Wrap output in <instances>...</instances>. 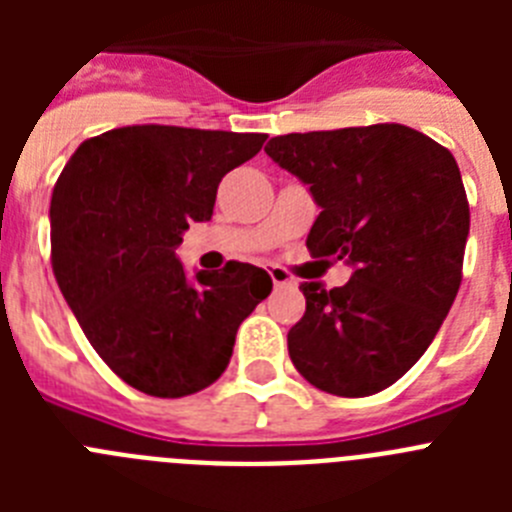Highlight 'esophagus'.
Listing matches in <instances>:
<instances>
[{
    "label": "esophagus",
    "mask_w": 512,
    "mask_h": 512,
    "mask_svg": "<svg viewBox=\"0 0 512 512\" xmlns=\"http://www.w3.org/2000/svg\"><path fill=\"white\" fill-rule=\"evenodd\" d=\"M269 274L274 287H289V284H295V277H292L287 269H282V266H271Z\"/></svg>",
    "instance_id": "obj_1"
}]
</instances>
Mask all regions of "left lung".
<instances>
[{
	"mask_svg": "<svg viewBox=\"0 0 512 512\" xmlns=\"http://www.w3.org/2000/svg\"><path fill=\"white\" fill-rule=\"evenodd\" d=\"M266 153L320 205L307 251L354 266L343 287L302 284L289 359L330 395H377L425 354L459 292L469 202L456 158L397 122L277 135Z\"/></svg>",
	"mask_w": 512,
	"mask_h": 512,
	"instance_id": "1",
	"label": "left lung"
}]
</instances>
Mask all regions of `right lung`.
<instances>
[{"instance_id": "1", "label": "right lung", "mask_w": 512, "mask_h": 512, "mask_svg": "<svg viewBox=\"0 0 512 512\" xmlns=\"http://www.w3.org/2000/svg\"><path fill=\"white\" fill-rule=\"evenodd\" d=\"M264 133L128 125L84 140L51 197V264L84 336L151 397H187L225 372L238 325L266 300L264 269L176 259L189 223L212 217L217 184Z\"/></svg>"}]
</instances>
